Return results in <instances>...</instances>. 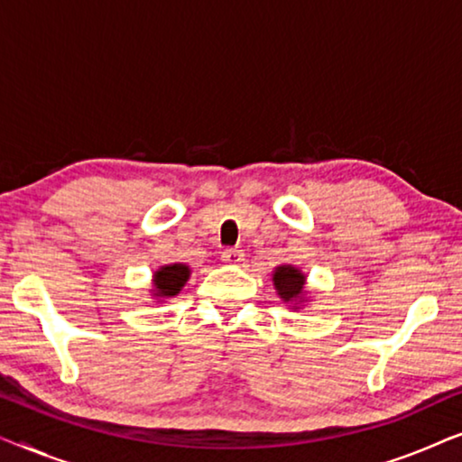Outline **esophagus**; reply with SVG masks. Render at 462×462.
Wrapping results in <instances>:
<instances>
[{
    "label": "esophagus",
    "instance_id": "34e87169",
    "mask_svg": "<svg viewBox=\"0 0 462 462\" xmlns=\"http://www.w3.org/2000/svg\"><path fill=\"white\" fill-rule=\"evenodd\" d=\"M244 258H245L244 250H237V248H229L220 254V261H223L225 264H242Z\"/></svg>",
    "mask_w": 462,
    "mask_h": 462
}]
</instances>
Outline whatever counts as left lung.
Masks as SVG:
<instances>
[{
  "instance_id": "left-lung-1",
  "label": "left lung",
  "mask_w": 462,
  "mask_h": 462,
  "mask_svg": "<svg viewBox=\"0 0 462 462\" xmlns=\"http://www.w3.org/2000/svg\"><path fill=\"white\" fill-rule=\"evenodd\" d=\"M271 280H273L277 296H280L288 307H292L294 311H300V309L307 305V275L302 273L299 267H294V264H280V267H275L273 273H271Z\"/></svg>"
}]
</instances>
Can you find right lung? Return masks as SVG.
<instances>
[{"instance_id": "right-lung-1", "label": "right lung", "mask_w": 462, "mask_h": 462, "mask_svg": "<svg viewBox=\"0 0 462 462\" xmlns=\"http://www.w3.org/2000/svg\"><path fill=\"white\" fill-rule=\"evenodd\" d=\"M189 277H191V269L185 263H172L163 264L153 273V288H151V296L153 299H174L176 294L185 288Z\"/></svg>"}]
</instances>
